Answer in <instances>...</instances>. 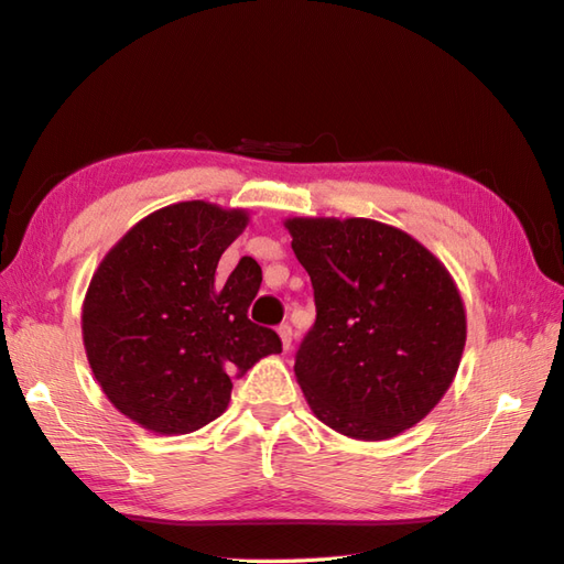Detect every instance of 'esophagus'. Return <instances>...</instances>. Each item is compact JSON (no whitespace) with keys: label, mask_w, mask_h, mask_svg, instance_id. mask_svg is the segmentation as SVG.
<instances>
[{"label":"esophagus","mask_w":564,"mask_h":564,"mask_svg":"<svg viewBox=\"0 0 564 564\" xmlns=\"http://www.w3.org/2000/svg\"><path fill=\"white\" fill-rule=\"evenodd\" d=\"M279 336H281L283 348L291 350V345H293V328H291V324H281L279 326Z\"/></svg>","instance_id":"obj_1"}]
</instances>
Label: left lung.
Returning a JSON list of instances; mask_svg holds the SVG:
<instances>
[{
    "label": "left lung",
    "mask_w": 564,
    "mask_h": 564,
    "mask_svg": "<svg viewBox=\"0 0 564 564\" xmlns=\"http://www.w3.org/2000/svg\"><path fill=\"white\" fill-rule=\"evenodd\" d=\"M316 322L295 357L314 416L357 441L420 424L451 388L467 314L451 271L405 230L373 219H285Z\"/></svg>",
    "instance_id": "left-lung-1"
}]
</instances>
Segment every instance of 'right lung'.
I'll list each match as a JSON object with an SVG mask.
<instances>
[{
    "label": "right lung",
    "instance_id": "add662e5",
    "mask_svg": "<svg viewBox=\"0 0 564 564\" xmlns=\"http://www.w3.org/2000/svg\"><path fill=\"white\" fill-rule=\"evenodd\" d=\"M250 214L205 199L140 219L99 262L83 300V345L109 402L162 436L193 433L228 408L234 379L281 352L248 310L262 269L242 257L216 279Z\"/></svg>",
    "mask_w": 564,
    "mask_h": 564
}]
</instances>
